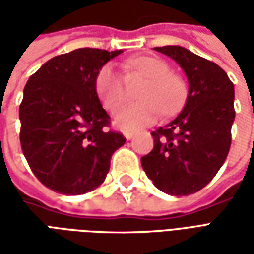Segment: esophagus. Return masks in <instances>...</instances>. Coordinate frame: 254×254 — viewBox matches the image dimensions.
Listing matches in <instances>:
<instances>
[{"mask_svg":"<svg viewBox=\"0 0 254 254\" xmlns=\"http://www.w3.org/2000/svg\"><path fill=\"white\" fill-rule=\"evenodd\" d=\"M133 136H134V133L130 132V130H125V132H124V137L127 138V140H132Z\"/></svg>","mask_w":254,"mask_h":254,"instance_id":"34e87169","label":"esophagus"}]
</instances>
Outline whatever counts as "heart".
Listing matches in <instances>:
<instances>
[{"instance_id": "b5f03b06", "label": "heart", "mask_w": 254, "mask_h": 254, "mask_svg": "<svg viewBox=\"0 0 254 254\" xmlns=\"http://www.w3.org/2000/svg\"><path fill=\"white\" fill-rule=\"evenodd\" d=\"M132 65L151 80L140 92L141 102L124 106L114 116L117 127L127 130L151 125L158 120L162 109L169 114L174 113L185 98L184 84L171 74L170 66L163 60L140 56L132 60ZM96 92L109 110H116L124 102L125 91L122 78L113 65H106L99 70L96 76Z\"/></svg>"}]
</instances>
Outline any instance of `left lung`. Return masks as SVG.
<instances>
[{
  "label": "left lung",
  "instance_id": "left-lung-1",
  "mask_svg": "<svg viewBox=\"0 0 254 254\" xmlns=\"http://www.w3.org/2000/svg\"><path fill=\"white\" fill-rule=\"evenodd\" d=\"M154 50L182 67L189 89L181 113L152 132L154 149L141 158V166L159 190L188 196L209 184L227 158L235 118L234 84L219 65L185 47Z\"/></svg>",
  "mask_w": 254,
  "mask_h": 254
}]
</instances>
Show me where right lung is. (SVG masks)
Here are the masks:
<instances>
[{
    "mask_svg": "<svg viewBox=\"0 0 254 254\" xmlns=\"http://www.w3.org/2000/svg\"><path fill=\"white\" fill-rule=\"evenodd\" d=\"M122 50L76 49L53 57L25 84L20 105V143L31 170L61 194H84L102 185L111 155L125 144L107 130L96 76Z\"/></svg>",
    "mask_w": 254,
    "mask_h": 254,
    "instance_id": "1",
    "label": "right lung"
}]
</instances>
